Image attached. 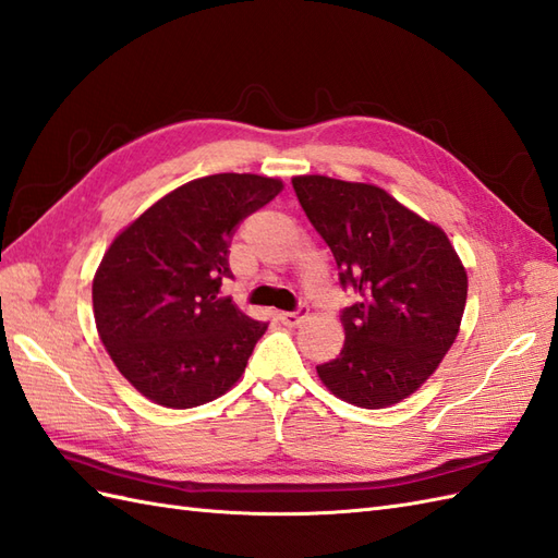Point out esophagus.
<instances>
[{"label": "esophagus", "mask_w": 558, "mask_h": 558, "mask_svg": "<svg viewBox=\"0 0 558 558\" xmlns=\"http://www.w3.org/2000/svg\"><path fill=\"white\" fill-rule=\"evenodd\" d=\"M304 318H306V311H282V314H280V320H282L288 328L302 326Z\"/></svg>", "instance_id": "obj_1"}]
</instances>
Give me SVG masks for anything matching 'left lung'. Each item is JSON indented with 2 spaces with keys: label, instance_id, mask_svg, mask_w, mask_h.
Wrapping results in <instances>:
<instances>
[{
  "label": "left lung",
  "instance_id": "obj_1",
  "mask_svg": "<svg viewBox=\"0 0 558 558\" xmlns=\"http://www.w3.org/2000/svg\"><path fill=\"white\" fill-rule=\"evenodd\" d=\"M292 185L340 282L359 292L342 311V352L316 366L318 378L347 404L395 407L430 378L459 335L469 276L454 244L378 185L328 175H294Z\"/></svg>",
  "mask_w": 558,
  "mask_h": 558
}]
</instances>
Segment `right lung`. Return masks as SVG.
<instances>
[{
    "mask_svg": "<svg viewBox=\"0 0 558 558\" xmlns=\"http://www.w3.org/2000/svg\"><path fill=\"white\" fill-rule=\"evenodd\" d=\"M280 178L216 173L163 194L104 252L93 280L101 344L135 390L166 409L202 407L235 385L268 323L220 296L242 218Z\"/></svg>",
    "mask_w": 558,
    "mask_h": 558,
    "instance_id": "obj_1",
    "label": "right lung"
}]
</instances>
